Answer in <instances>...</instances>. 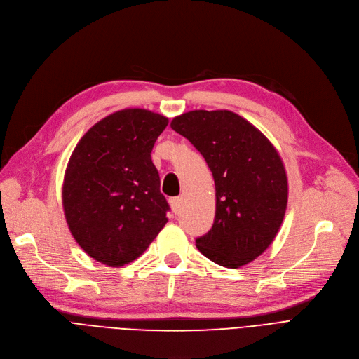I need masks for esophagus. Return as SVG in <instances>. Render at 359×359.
Segmentation results:
<instances>
[{
	"label": "esophagus",
	"mask_w": 359,
	"mask_h": 359,
	"mask_svg": "<svg viewBox=\"0 0 359 359\" xmlns=\"http://www.w3.org/2000/svg\"><path fill=\"white\" fill-rule=\"evenodd\" d=\"M181 203H182V198L181 197H174V198L169 200V205H170L172 210H174L175 213H178L180 208H181Z\"/></svg>",
	"instance_id": "1"
}]
</instances>
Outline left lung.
I'll use <instances>...</instances> for the list:
<instances>
[{"mask_svg":"<svg viewBox=\"0 0 359 359\" xmlns=\"http://www.w3.org/2000/svg\"><path fill=\"white\" fill-rule=\"evenodd\" d=\"M170 128L202 153L215 181V221L196 248L221 266L250 264L274 241L287 209L280 153L231 110H191L172 119Z\"/></svg>","mask_w":359,"mask_h":359,"instance_id":"left-lung-1","label":"left lung"}]
</instances>
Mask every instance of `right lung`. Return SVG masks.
Instances as JSON below:
<instances>
[{"label":"right lung","instance_id":"1","mask_svg":"<svg viewBox=\"0 0 359 359\" xmlns=\"http://www.w3.org/2000/svg\"><path fill=\"white\" fill-rule=\"evenodd\" d=\"M169 119L122 109L94 123L72 151L62 203L70 234L94 261L119 268L135 261L168 222L154 142Z\"/></svg>","mask_w":359,"mask_h":359}]
</instances>
